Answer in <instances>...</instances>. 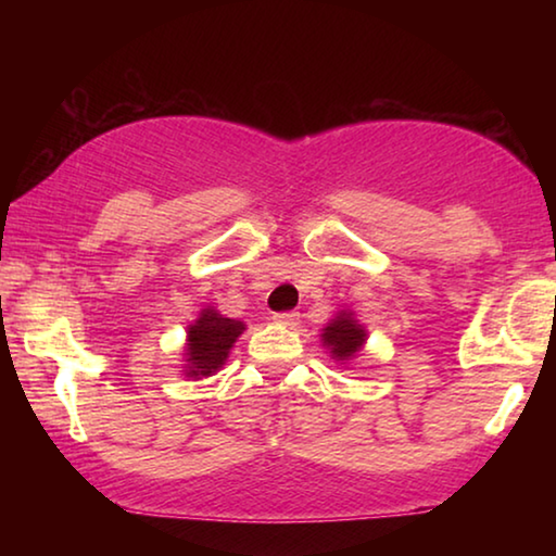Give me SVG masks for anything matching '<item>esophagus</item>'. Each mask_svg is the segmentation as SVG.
I'll return each instance as SVG.
<instances>
[{
	"instance_id": "obj_1",
	"label": "esophagus",
	"mask_w": 556,
	"mask_h": 556,
	"mask_svg": "<svg viewBox=\"0 0 556 556\" xmlns=\"http://www.w3.org/2000/svg\"><path fill=\"white\" fill-rule=\"evenodd\" d=\"M275 324H279V326H287V328H294V326H299V312L275 314Z\"/></svg>"
}]
</instances>
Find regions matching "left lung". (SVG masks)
<instances>
[{"label":"left lung","instance_id":"8db88e82","mask_svg":"<svg viewBox=\"0 0 556 556\" xmlns=\"http://www.w3.org/2000/svg\"><path fill=\"white\" fill-rule=\"evenodd\" d=\"M365 341H368V331L351 308H341L321 331V343L338 365H348L353 357L361 355Z\"/></svg>","mask_w":556,"mask_h":556}]
</instances>
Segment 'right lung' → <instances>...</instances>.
Masks as SVG:
<instances>
[{"label":"right lung","instance_id":"add662e5","mask_svg":"<svg viewBox=\"0 0 556 556\" xmlns=\"http://www.w3.org/2000/svg\"><path fill=\"white\" fill-rule=\"evenodd\" d=\"M244 328V321L223 316L215 306L201 308L199 318L186 328L184 378L203 380L218 372Z\"/></svg>","mask_w":556,"mask_h":556}]
</instances>
